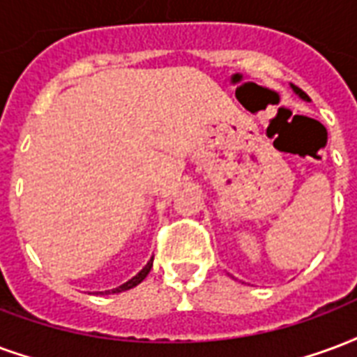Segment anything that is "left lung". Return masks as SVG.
<instances>
[{
    "instance_id": "obj_1",
    "label": "left lung",
    "mask_w": 357,
    "mask_h": 357,
    "mask_svg": "<svg viewBox=\"0 0 357 357\" xmlns=\"http://www.w3.org/2000/svg\"><path fill=\"white\" fill-rule=\"evenodd\" d=\"M291 91L295 92V94H297V96H299L301 100H305V102H310V98H308V94H306V92L301 91L299 86H295V84H291Z\"/></svg>"
}]
</instances>
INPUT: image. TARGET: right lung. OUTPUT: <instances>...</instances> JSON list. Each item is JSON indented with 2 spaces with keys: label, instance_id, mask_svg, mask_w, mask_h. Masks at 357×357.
<instances>
[{
  "label": "right lung",
  "instance_id": "obj_1",
  "mask_svg": "<svg viewBox=\"0 0 357 357\" xmlns=\"http://www.w3.org/2000/svg\"><path fill=\"white\" fill-rule=\"evenodd\" d=\"M151 266H153V257L147 261V265H145L144 268H142V271L136 274V276H132V278L128 280V282H125L123 286L115 287V289H107V291H105V295H107V293H121V291H126V289H132V287H136L138 284H142V282H144L145 276H147V274H149V271H151ZM100 293H104V291H100Z\"/></svg>",
  "mask_w": 357,
  "mask_h": 357
}]
</instances>
